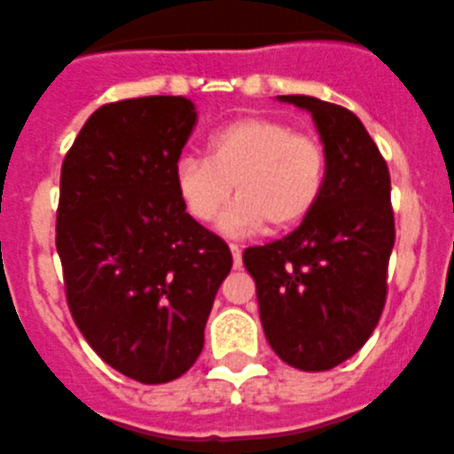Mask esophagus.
<instances>
[{"label": "esophagus", "instance_id": "esophagus-1", "mask_svg": "<svg viewBox=\"0 0 454 454\" xmlns=\"http://www.w3.org/2000/svg\"><path fill=\"white\" fill-rule=\"evenodd\" d=\"M228 247H231V254H233V266L235 269H240V264H242L240 247H238V245H228Z\"/></svg>", "mask_w": 454, "mask_h": 454}]
</instances>
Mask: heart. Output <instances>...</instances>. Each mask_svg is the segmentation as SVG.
<instances>
[{
    "mask_svg": "<svg viewBox=\"0 0 454 454\" xmlns=\"http://www.w3.org/2000/svg\"><path fill=\"white\" fill-rule=\"evenodd\" d=\"M328 173L326 147L319 137L295 133L271 116L233 121L212 135L207 159L183 157L176 166V192L185 212L209 223L231 200L221 228L245 233L266 223L286 231L307 219L319 202Z\"/></svg>",
    "mask_w": 454,
    "mask_h": 454,
    "instance_id": "obj_1",
    "label": "heart"
}]
</instances>
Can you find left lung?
I'll return each instance as SVG.
<instances>
[{
    "label": "left lung",
    "instance_id": "obj_1",
    "mask_svg": "<svg viewBox=\"0 0 454 454\" xmlns=\"http://www.w3.org/2000/svg\"><path fill=\"white\" fill-rule=\"evenodd\" d=\"M281 102L311 114L326 147V183L293 233L247 247L242 264L273 352L300 372H328L369 340L386 307L395 245L390 173L350 109L304 95Z\"/></svg>",
    "mask_w": 454,
    "mask_h": 454
}]
</instances>
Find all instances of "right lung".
Instances as JSON below:
<instances>
[{"label": "right lung", "mask_w": 454, "mask_h": 454, "mask_svg": "<svg viewBox=\"0 0 454 454\" xmlns=\"http://www.w3.org/2000/svg\"><path fill=\"white\" fill-rule=\"evenodd\" d=\"M195 121L185 97L104 104L61 164L57 252L71 317L106 364L147 386L195 364L233 266L176 192Z\"/></svg>", "instance_id": "1"}]
</instances>
